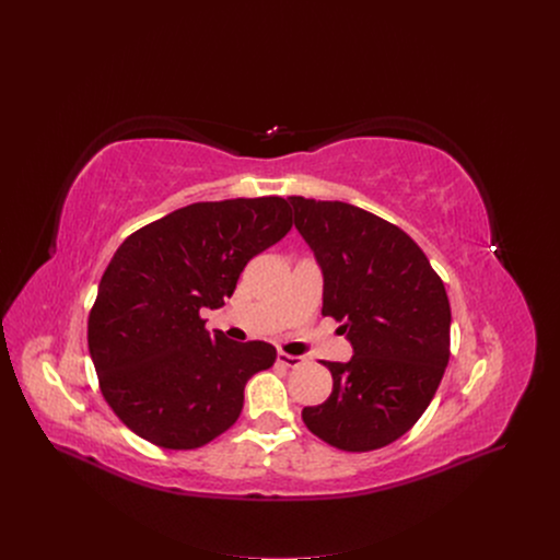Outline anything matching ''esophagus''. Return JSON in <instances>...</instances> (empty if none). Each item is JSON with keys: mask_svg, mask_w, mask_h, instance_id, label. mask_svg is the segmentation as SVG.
<instances>
[{"mask_svg": "<svg viewBox=\"0 0 560 560\" xmlns=\"http://www.w3.org/2000/svg\"><path fill=\"white\" fill-rule=\"evenodd\" d=\"M277 361H279V363H283L285 368H299V365H301L305 359H303V357H294V354H288V352H279V354H277Z\"/></svg>", "mask_w": 560, "mask_h": 560, "instance_id": "obj_1", "label": "esophagus"}]
</instances>
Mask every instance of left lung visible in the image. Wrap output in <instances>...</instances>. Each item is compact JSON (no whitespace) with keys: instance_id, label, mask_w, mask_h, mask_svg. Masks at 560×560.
Masks as SVG:
<instances>
[{"instance_id":"left-lung-1","label":"left lung","mask_w":560,"mask_h":560,"mask_svg":"<svg viewBox=\"0 0 560 560\" xmlns=\"http://www.w3.org/2000/svg\"><path fill=\"white\" fill-rule=\"evenodd\" d=\"M288 199L324 272L322 314L341 322L354 352L324 361L332 394L303 408V423L346 452L385 447L421 419L450 361L445 285L394 223L343 201Z\"/></svg>"}]
</instances>
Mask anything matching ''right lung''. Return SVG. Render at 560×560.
Here are the masks:
<instances>
[{"mask_svg":"<svg viewBox=\"0 0 560 560\" xmlns=\"http://www.w3.org/2000/svg\"><path fill=\"white\" fill-rule=\"evenodd\" d=\"M292 228L281 197L199 201L132 232L89 316L102 394L137 436L195 450L242 415L244 387L277 350L208 332L201 307L232 296L246 264Z\"/></svg>","mask_w":560,"mask_h":560,"instance_id":"add662e5","label":"right lung"}]
</instances>
